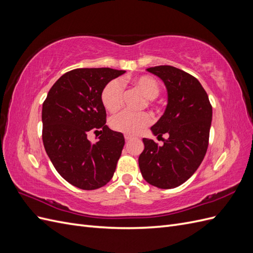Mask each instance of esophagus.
<instances>
[{
	"instance_id": "34e87169",
	"label": "esophagus",
	"mask_w": 253,
	"mask_h": 253,
	"mask_svg": "<svg viewBox=\"0 0 253 253\" xmlns=\"http://www.w3.org/2000/svg\"><path fill=\"white\" fill-rule=\"evenodd\" d=\"M125 138H126V141H128V140H131V139H133V136H131V135H127V134H126V135H125Z\"/></svg>"
}]
</instances>
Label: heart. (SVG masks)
I'll return each instance as SVG.
<instances>
[{"label":"heart","instance_id":"b5f03b06","mask_svg":"<svg viewBox=\"0 0 253 253\" xmlns=\"http://www.w3.org/2000/svg\"><path fill=\"white\" fill-rule=\"evenodd\" d=\"M132 84L138 88L142 95L150 99H154L159 94V84L150 76H140L132 79ZM121 85L118 80L110 81L101 90V103L103 108L111 113L116 112L120 106ZM149 100V101H150ZM152 121V118L148 113H129L120 112L114 115L110 119V126L114 129L120 133L128 135H136L140 133L142 129L148 126Z\"/></svg>","mask_w":253,"mask_h":253}]
</instances>
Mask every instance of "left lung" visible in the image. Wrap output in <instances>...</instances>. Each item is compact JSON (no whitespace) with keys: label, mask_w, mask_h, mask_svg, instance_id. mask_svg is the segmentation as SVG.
Returning <instances> with one entry per match:
<instances>
[{"label":"left lung","mask_w":253,"mask_h":253,"mask_svg":"<svg viewBox=\"0 0 253 253\" xmlns=\"http://www.w3.org/2000/svg\"><path fill=\"white\" fill-rule=\"evenodd\" d=\"M149 73L165 83L168 101L152 134L169 135L163 145L143 138L138 158L142 177L160 189L180 186L201 166L208 148L212 121L209 97L196 78L170 65L150 67Z\"/></svg>","instance_id":"left-lung-1"}]
</instances>
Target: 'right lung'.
I'll return each mask as SVG.
<instances>
[{"label":"right lung","instance_id":"1","mask_svg":"<svg viewBox=\"0 0 253 253\" xmlns=\"http://www.w3.org/2000/svg\"><path fill=\"white\" fill-rule=\"evenodd\" d=\"M125 73L109 67L76 68L61 76L43 103L45 151L58 173L79 189L105 186L116 170L125 137L105 125L100 95L106 84ZM93 128L103 133L94 145L87 139Z\"/></svg>","mask_w":253,"mask_h":253}]
</instances>
